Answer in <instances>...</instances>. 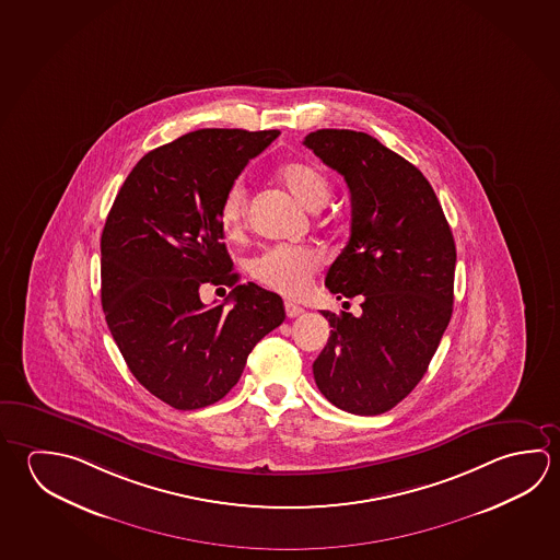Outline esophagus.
I'll list each match as a JSON object with an SVG mask.
<instances>
[{
	"label": "esophagus",
	"instance_id": "obj_1",
	"mask_svg": "<svg viewBox=\"0 0 560 560\" xmlns=\"http://www.w3.org/2000/svg\"><path fill=\"white\" fill-rule=\"evenodd\" d=\"M284 313L289 318H296V316H301L304 313L303 306H299V304L291 303V301H287L284 303Z\"/></svg>",
	"mask_w": 560,
	"mask_h": 560
}]
</instances>
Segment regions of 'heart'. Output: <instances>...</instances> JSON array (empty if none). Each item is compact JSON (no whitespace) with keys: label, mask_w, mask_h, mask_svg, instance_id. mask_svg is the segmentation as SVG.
<instances>
[{"label":"heart","mask_w":560,"mask_h":560,"mask_svg":"<svg viewBox=\"0 0 560 560\" xmlns=\"http://www.w3.org/2000/svg\"><path fill=\"white\" fill-rule=\"evenodd\" d=\"M279 178L303 207L316 210L330 195V183L320 168L311 163H287L279 168ZM247 195L242 180L228 187L220 200L218 218L228 236H237L246 226ZM323 266L318 252L303 246H276L261 252L249 261V273L257 283L271 291L299 296L306 291L314 273Z\"/></svg>","instance_id":"heart-1"}]
</instances>
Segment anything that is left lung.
I'll use <instances>...</instances> for the list:
<instances>
[{"mask_svg":"<svg viewBox=\"0 0 560 560\" xmlns=\"http://www.w3.org/2000/svg\"><path fill=\"white\" fill-rule=\"evenodd\" d=\"M304 145L350 188V240L326 287L360 296L362 314L323 311L330 338L314 382L353 415H382L421 382L454 303L456 246L441 202L421 171L352 129H318Z\"/></svg>","mask_w":560,"mask_h":560,"instance_id":"obj_1","label":"left lung"}]
</instances>
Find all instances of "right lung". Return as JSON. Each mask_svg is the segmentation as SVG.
<instances>
[{"label": "right lung", "mask_w": 560, "mask_h": 560, "mask_svg": "<svg viewBox=\"0 0 560 560\" xmlns=\"http://www.w3.org/2000/svg\"><path fill=\"white\" fill-rule=\"evenodd\" d=\"M277 136L198 129L153 149L106 218L100 249L109 332L136 380L178 411L220 401L254 346L284 320L279 294L237 284L218 218L228 187ZM202 283H226L233 293L207 307Z\"/></svg>", "instance_id": "obj_1"}]
</instances>
